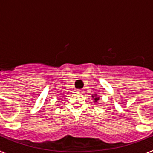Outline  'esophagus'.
<instances>
[{
    "instance_id": "34e87169",
    "label": "esophagus",
    "mask_w": 153,
    "mask_h": 153,
    "mask_svg": "<svg viewBox=\"0 0 153 153\" xmlns=\"http://www.w3.org/2000/svg\"><path fill=\"white\" fill-rule=\"evenodd\" d=\"M77 93H79V94H82V93H83V90H77Z\"/></svg>"
}]
</instances>
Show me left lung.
Instances as JSON below:
<instances>
[{
  "mask_svg": "<svg viewBox=\"0 0 153 153\" xmlns=\"http://www.w3.org/2000/svg\"><path fill=\"white\" fill-rule=\"evenodd\" d=\"M92 97H93V102H97V101H98L99 100H100V97H99L98 96H97V93H96V94H94V95L92 96Z\"/></svg>",
  "mask_w": 153,
  "mask_h": 153,
  "instance_id": "obj_1",
  "label": "left lung"
}]
</instances>
